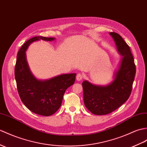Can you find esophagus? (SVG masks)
<instances>
[{"label": "esophagus", "mask_w": 147, "mask_h": 147, "mask_svg": "<svg viewBox=\"0 0 147 147\" xmlns=\"http://www.w3.org/2000/svg\"><path fill=\"white\" fill-rule=\"evenodd\" d=\"M82 78H83V75H82L81 73H78L76 75V80L77 81H81L82 80Z\"/></svg>", "instance_id": "obj_1"}]
</instances>
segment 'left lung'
I'll return each mask as SVG.
<instances>
[{
	"label": "left lung",
	"instance_id": "1",
	"mask_svg": "<svg viewBox=\"0 0 147 147\" xmlns=\"http://www.w3.org/2000/svg\"><path fill=\"white\" fill-rule=\"evenodd\" d=\"M110 34L114 39L118 53L122 56L113 80L105 86L83 81V100L85 107L93 114L104 115L116 110L130 96L136 73V67L130 48L116 32Z\"/></svg>",
	"mask_w": 147,
	"mask_h": 147
}]
</instances>
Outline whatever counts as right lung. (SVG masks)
<instances>
[{
    "label": "right lung",
    "instance_id": "obj_1",
    "mask_svg": "<svg viewBox=\"0 0 147 147\" xmlns=\"http://www.w3.org/2000/svg\"><path fill=\"white\" fill-rule=\"evenodd\" d=\"M54 39L36 36L27 40L19 51L15 66V79L20 100L29 110L45 117L52 115L60 108L64 94L74 84L76 74H63L46 80L37 79L29 69L26 51L33 42Z\"/></svg>",
    "mask_w": 147,
    "mask_h": 147
}]
</instances>
